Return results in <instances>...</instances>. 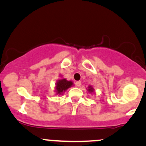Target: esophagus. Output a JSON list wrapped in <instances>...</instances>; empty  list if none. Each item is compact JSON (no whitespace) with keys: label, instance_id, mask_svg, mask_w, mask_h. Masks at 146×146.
<instances>
[{"label":"esophagus","instance_id":"esophagus-1","mask_svg":"<svg viewBox=\"0 0 146 146\" xmlns=\"http://www.w3.org/2000/svg\"><path fill=\"white\" fill-rule=\"evenodd\" d=\"M76 86H78V87H80V86H81V82H80V81L76 82Z\"/></svg>","mask_w":146,"mask_h":146}]
</instances>
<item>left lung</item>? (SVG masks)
<instances>
[{"mask_svg": "<svg viewBox=\"0 0 146 146\" xmlns=\"http://www.w3.org/2000/svg\"><path fill=\"white\" fill-rule=\"evenodd\" d=\"M87 88H88V89H87V90H88V93H93V92L95 91L94 88H93V87L92 86H88V87Z\"/></svg>", "mask_w": 146, "mask_h": 146, "instance_id": "1", "label": "left lung"}]
</instances>
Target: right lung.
Returning <instances> with one entry per match:
<instances>
[{"mask_svg": "<svg viewBox=\"0 0 146 146\" xmlns=\"http://www.w3.org/2000/svg\"><path fill=\"white\" fill-rule=\"evenodd\" d=\"M73 86V83L72 81H68L66 79L62 78L60 80H57L55 87V92L57 95H62L68 88H71Z\"/></svg>", "mask_w": 146, "mask_h": 146, "instance_id": "add662e5", "label": "right lung"}]
</instances>
